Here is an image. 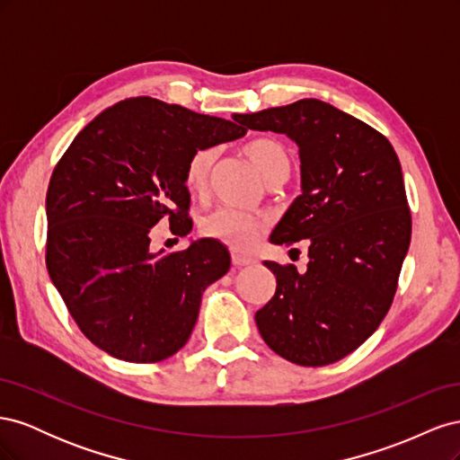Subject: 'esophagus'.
<instances>
[{
	"mask_svg": "<svg viewBox=\"0 0 460 460\" xmlns=\"http://www.w3.org/2000/svg\"><path fill=\"white\" fill-rule=\"evenodd\" d=\"M232 264L235 269H243V267H249V264H253V259L240 253H232Z\"/></svg>",
	"mask_w": 460,
	"mask_h": 460,
	"instance_id": "obj_1",
	"label": "esophagus"
}]
</instances>
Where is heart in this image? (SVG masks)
<instances>
[{"mask_svg": "<svg viewBox=\"0 0 460 460\" xmlns=\"http://www.w3.org/2000/svg\"><path fill=\"white\" fill-rule=\"evenodd\" d=\"M243 151L249 157V161L255 164V169L261 172V176L264 178V182H269V180L280 174H288V169H289L288 153L278 142L255 140L252 144H247ZM215 161H217L215 147H203L193 153L186 169V182L191 191L207 190ZM199 228L207 238L235 249H243L257 240V235L264 228V222L262 218L238 211V208L234 207H218L201 218Z\"/></svg>", "mask_w": 460, "mask_h": 460, "instance_id": "obj_1", "label": "heart"}]
</instances>
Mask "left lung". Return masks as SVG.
I'll return each instance as SVG.
<instances>
[{
	"label": "left lung",
	"mask_w": 460,
	"mask_h": 460,
	"mask_svg": "<svg viewBox=\"0 0 460 460\" xmlns=\"http://www.w3.org/2000/svg\"><path fill=\"white\" fill-rule=\"evenodd\" d=\"M234 119L286 134L301 161V196L270 243L309 240L307 270L264 261L276 291L255 313L257 328L289 363H336L380 326L409 252L411 211L397 153L368 124L320 100Z\"/></svg>",
	"instance_id": "obj_1"
}]
</instances>
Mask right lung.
Here are the masks:
<instances>
[{"mask_svg":"<svg viewBox=\"0 0 460 460\" xmlns=\"http://www.w3.org/2000/svg\"><path fill=\"white\" fill-rule=\"evenodd\" d=\"M245 132L235 119L128 97L97 115L55 166L48 272L82 333L111 357L157 363L190 340L203 291L228 272L230 253L211 238L151 252V228L169 217L190 234L191 155Z\"/></svg>","mask_w":460,"mask_h":460,"instance_id":"obj_1","label":"right lung"}]
</instances>
